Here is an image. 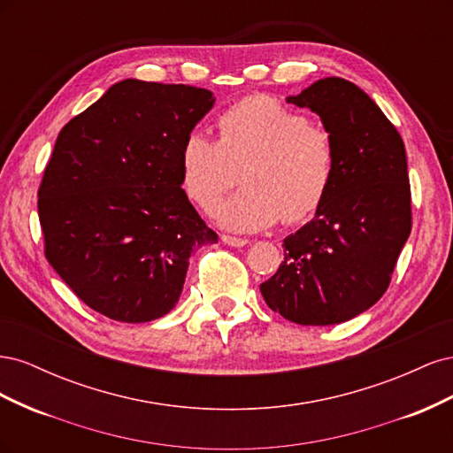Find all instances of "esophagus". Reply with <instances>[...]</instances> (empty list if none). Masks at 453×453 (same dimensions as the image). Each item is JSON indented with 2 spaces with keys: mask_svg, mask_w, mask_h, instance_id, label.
Masks as SVG:
<instances>
[{
  "mask_svg": "<svg viewBox=\"0 0 453 453\" xmlns=\"http://www.w3.org/2000/svg\"><path fill=\"white\" fill-rule=\"evenodd\" d=\"M221 240H223L226 245H230V248H243V245L250 243V240L238 238V236H228V234H223Z\"/></svg>",
  "mask_w": 453,
  "mask_h": 453,
  "instance_id": "1",
  "label": "esophagus"
}]
</instances>
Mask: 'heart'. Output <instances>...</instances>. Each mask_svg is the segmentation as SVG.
<instances>
[{
  "label": "heart",
  "instance_id": "1",
  "mask_svg": "<svg viewBox=\"0 0 453 453\" xmlns=\"http://www.w3.org/2000/svg\"><path fill=\"white\" fill-rule=\"evenodd\" d=\"M181 185L188 200L211 211L236 185L240 195L213 211L236 232L300 223L318 211L331 190L338 147L334 134L289 105L257 94L226 107L217 119V142L190 132L181 145Z\"/></svg>",
  "mask_w": 453,
  "mask_h": 453
}]
</instances>
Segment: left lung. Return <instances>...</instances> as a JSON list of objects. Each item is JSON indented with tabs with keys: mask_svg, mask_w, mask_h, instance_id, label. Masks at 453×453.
Masks as SVG:
<instances>
[{
	"mask_svg": "<svg viewBox=\"0 0 453 453\" xmlns=\"http://www.w3.org/2000/svg\"><path fill=\"white\" fill-rule=\"evenodd\" d=\"M287 102L311 109L334 134L338 168L315 217L283 240V263L260 293L293 323H344L388 291L412 230L404 143L374 100L346 79L315 81Z\"/></svg>",
	"mask_w": 453,
	"mask_h": 453,
	"instance_id": "8db88e82",
	"label": "left lung"
}]
</instances>
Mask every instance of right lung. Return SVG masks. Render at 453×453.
<instances>
[{
    "instance_id": "right-lung-1",
    "label": "right lung",
    "mask_w": 453,
    "mask_h": 453,
    "mask_svg": "<svg viewBox=\"0 0 453 453\" xmlns=\"http://www.w3.org/2000/svg\"><path fill=\"white\" fill-rule=\"evenodd\" d=\"M188 85L125 79L60 130L37 190L45 257L109 319L166 315L217 234L181 188V145L213 107Z\"/></svg>"
}]
</instances>
